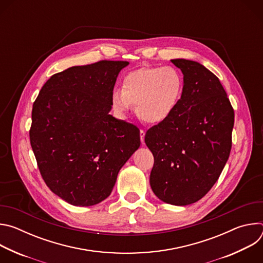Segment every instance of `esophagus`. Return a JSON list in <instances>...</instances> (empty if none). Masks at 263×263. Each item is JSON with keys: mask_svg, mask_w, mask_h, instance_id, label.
Instances as JSON below:
<instances>
[{"mask_svg": "<svg viewBox=\"0 0 263 263\" xmlns=\"http://www.w3.org/2000/svg\"><path fill=\"white\" fill-rule=\"evenodd\" d=\"M144 134H145L144 131H143V130H140V134H139V135H140V140H141L142 143H144Z\"/></svg>", "mask_w": 263, "mask_h": 263, "instance_id": "obj_1", "label": "esophagus"}]
</instances>
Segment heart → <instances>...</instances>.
I'll return each instance as SVG.
<instances>
[{"label": "heart", "instance_id": "b5f03b06", "mask_svg": "<svg viewBox=\"0 0 263 263\" xmlns=\"http://www.w3.org/2000/svg\"><path fill=\"white\" fill-rule=\"evenodd\" d=\"M184 91V78L174 66H147L130 71L123 90L115 89L111 105L126 117L135 105L137 117L146 124H161L176 111Z\"/></svg>", "mask_w": 263, "mask_h": 263}]
</instances>
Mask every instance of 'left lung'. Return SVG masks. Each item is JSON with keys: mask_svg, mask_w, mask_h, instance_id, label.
I'll list each match as a JSON object with an SVG mask.
<instances>
[{"mask_svg": "<svg viewBox=\"0 0 263 263\" xmlns=\"http://www.w3.org/2000/svg\"><path fill=\"white\" fill-rule=\"evenodd\" d=\"M183 73L181 101L144 141L154 156L149 175L161 201L185 206L202 199L217 181L232 146L234 110L213 72L197 61L171 60Z\"/></svg>", "mask_w": 263, "mask_h": 263, "instance_id": "obj_1", "label": "left lung"}]
</instances>
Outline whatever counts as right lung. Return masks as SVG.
I'll use <instances>...</instances> for the list:
<instances>
[{"label": "right lung", "instance_id": "right-lung-1", "mask_svg": "<svg viewBox=\"0 0 263 263\" xmlns=\"http://www.w3.org/2000/svg\"><path fill=\"white\" fill-rule=\"evenodd\" d=\"M127 61L72 66L46 82L32 109L30 142L49 189L73 206L109 197L118 174L140 145L139 129L109 115Z\"/></svg>", "mask_w": 263, "mask_h": 263}]
</instances>
